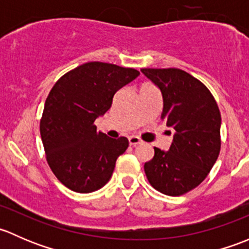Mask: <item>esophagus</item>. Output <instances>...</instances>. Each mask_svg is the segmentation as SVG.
<instances>
[{
  "instance_id": "34e87169",
  "label": "esophagus",
  "mask_w": 249,
  "mask_h": 249,
  "mask_svg": "<svg viewBox=\"0 0 249 249\" xmlns=\"http://www.w3.org/2000/svg\"><path fill=\"white\" fill-rule=\"evenodd\" d=\"M129 142H130V144L131 145H137V144H140V143H142V141H141L139 137L137 136H130L129 137Z\"/></svg>"
}]
</instances>
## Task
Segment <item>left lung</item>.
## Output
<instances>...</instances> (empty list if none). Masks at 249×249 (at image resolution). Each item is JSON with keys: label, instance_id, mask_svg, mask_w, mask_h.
Wrapping results in <instances>:
<instances>
[{"label": "left lung", "instance_id": "left-lung-1", "mask_svg": "<svg viewBox=\"0 0 249 249\" xmlns=\"http://www.w3.org/2000/svg\"><path fill=\"white\" fill-rule=\"evenodd\" d=\"M160 89L161 119L175 130L167 152L154 147L144 164L150 185L170 196L196 188L207 177L220 152L222 118L214 97L199 79L179 69H142Z\"/></svg>", "mask_w": 249, "mask_h": 249}]
</instances>
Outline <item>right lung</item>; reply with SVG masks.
<instances>
[{
  "label": "right lung",
  "mask_w": 249,
  "mask_h": 249,
  "mask_svg": "<svg viewBox=\"0 0 249 249\" xmlns=\"http://www.w3.org/2000/svg\"><path fill=\"white\" fill-rule=\"evenodd\" d=\"M139 76L135 69L92 61L67 72L52 88L39 130L48 165L65 187L85 194L110 179L129 141L110 139L94 123L110 108L115 92Z\"/></svg>",
  "instance_id": "right-lung-1"
}]
</instances>
